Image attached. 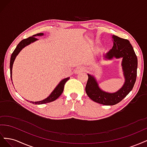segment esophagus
I'll return each mask as SVG.
<instances>
[{
  "label": "esophagus",
  "instance_id": "34e87169",
  "mask_svg": "<svg viewBox=\"0 0 147 147\" xmlns=\"http://www.w3.org/2000/svg\"><path fill=\"white\" fill-rule=\"evenodd\" d=\"M84 71H86L85 67H78V68L75 69V74H79V73L84 72Z\"/></svg>",
  "mask_w": 147,
  "mask_h": 147
}]
</instances>
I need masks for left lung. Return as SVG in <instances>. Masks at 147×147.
<instances>
[{
    "label": "left lung",
    "instance_id": "8db88e82",
    "mask_svg": "<svg viewBox=\"0 0 147 147\" xmlns=\"http://www.w3.org/2000/svg\"><path fill=\"white\" fill-rule=\"evenodd\" d=\"M113 46L106 53L105 58L111 59L122 57V69L125 82L122 88L113 93L102 91L96 78L88 74V79L85 88L87 95L97 103L105 105H113L121 101L132 90L136 81L137 57L129 41L127 39L113 35Z\"/></svg>",
    "mask_w": 147,
    "mask_h": 147
}]
</instances>
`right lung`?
<instances>
[{
  "mask_svg": "<svg viewBox=\"0 0 147 147\" xmlns=\"http://www.w3.org/2000/svg\"><path fill=\"white\" fill-rule=\"evenodd\" d=\"M43 35V33H38L36 35H34L32 37H29L28 38H26L21 40L18 45L16 46V48L15 49V50L13 51L12 55L10 57V77H11V80H12V68H13V63H14V61L16 58V56L18 55V53L20 52V51L23 49V48H24L26 46H27L29 44H30L31 43H32L35 41L37 40V38L36 37V36H42V35ZM69 79V78H66L65 79H63V80L61 81L60 83L57 84V86L55 88V89L51 93V94L47 98H46L45 99H44L43 100L41 101H37V102H32V101H29L30 103L34 104H47L48 103V102H51L55 100L56 99H57L58 97L61 95L62 93L63 92L64 90V85L65 83L67 82L68 80ZM13 83V82H12Z\"/></svg>",
  "mask_w": 147,
  "mask_h": 147,
  "instance_id": "obj_1",
  "label": "right lung"
}]
</instances>
